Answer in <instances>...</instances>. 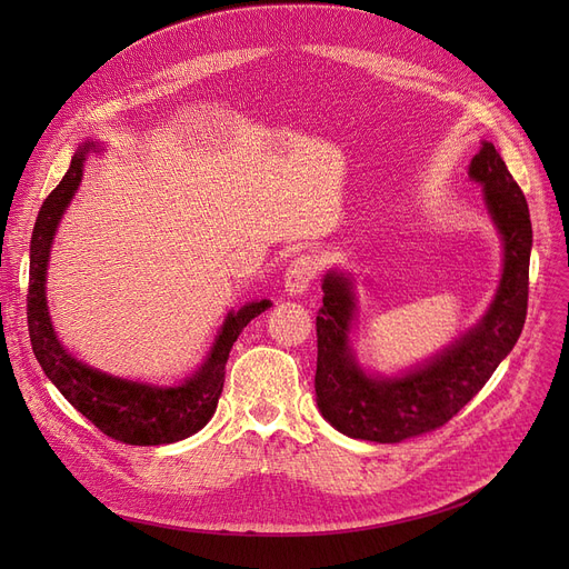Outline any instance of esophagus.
I'll return each mask as SVG.
<instances>
[{
    "mask_svg": "<svg viewBox=\"0 0 569 569\" xmlns=\"http://www.w3.org/2000/svg\"><path fill=\"white\" fill-rule=\"evenodd\" d=\"M318 272V262L313 256H300L290 262V267L286 269V292L288 295H305L309 290V286L313 283Z\"/></svg>",
    "mask_w": 569,
    "mask_h": 569,
    "instance_id": "obj_1",
    "label": "esophagus"
}]
</instances>
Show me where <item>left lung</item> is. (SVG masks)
I'll return each instance as SVG.
<instances>
[{
	"label": "left lung",
	"mask_w": 569,
	"mask_h": 569,
	"mask_svg": "<svg viewBox=\"0 0 569 569\" xmlns=\"http://www.w3.org/2000/svg\"><path fill=\"white\" fill-rule=\"evenodd\" d=\"M468 174L482 187L487 212L498 228L502 274L482 320L431 360L390 378L365 371L350 346L357 320L352 277L330 269L322 279L316 401L325 420L350 438L401 442L450 422L482 390L523 330L532 249L526 196L493 142H482Z\"/></svg>",
	"instance_id": "1"
}]
</instances>
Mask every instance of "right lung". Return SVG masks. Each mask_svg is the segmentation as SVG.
<instances>
[{
  "label": "right lung",
  "mask_w": 569,
  "mask_h": 569,
  "mask_svg": "<svg viewBox=\"0 0 569 569\" xmlns=\"http://www.w3.org/2000/svg\"><path fill=\"white\" fill-rule=\"evenodd\" d=\"M94 149V142H84L78 149L62 182L43 200L37 217L32 247H29L27 290V325L32 350L50 382L106 436L127 445H168L184 440L212 420L223 390L232 343L253 318L272 307V302H249L239 311H230L198 371L172 387L117 378L76 360L54 335L46 300V274L57 226L80 187L84 159Z\"/></svg>",
  "instance_id": "1"
}]
</instances>
